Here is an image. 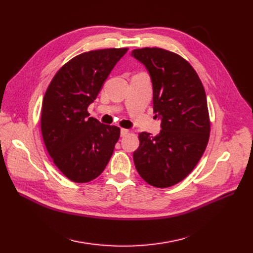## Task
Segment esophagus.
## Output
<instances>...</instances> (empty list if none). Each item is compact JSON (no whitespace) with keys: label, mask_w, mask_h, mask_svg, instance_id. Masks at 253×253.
<instances>
[{"label":"esophagus","mask_w":253,"mask_h":253,"mask_svg":"<svg viewBox=\"0 0 253 253\" xmlns=\"http://www.w3.org/2000/svg\"><path fill=\"white\" fill-rule=\"evenodd\" d=\"M129 133V131L127 129H121V137H125Z\"/></svg>","instance_id":"34e87169"}]
</instances>
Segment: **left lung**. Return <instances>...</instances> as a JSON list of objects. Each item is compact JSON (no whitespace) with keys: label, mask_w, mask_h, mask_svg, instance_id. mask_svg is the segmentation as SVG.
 I'll list each match as a JSON object with an SVG mask.
<instances>
[{"label":"left lung","mask_w":253,"mask_h":253,"mask_svg":"<svg viewBox=\"0 0 253 253\" xmlns=\"http://www.w3.org/2000/svg\"><path fill=\"white\" fill-rule=\"evenodd\" d=\"M131 56L150 74L154 113L161 120L158 135L139 133L134 165L149 184L168 188L191 173L207 147L210 121L205 90L193 66L176 53L142 48Z\"/></svg>","instance_id":"left-lung-1"}]
</instances>
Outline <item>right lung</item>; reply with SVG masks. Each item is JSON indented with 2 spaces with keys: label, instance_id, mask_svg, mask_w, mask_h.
Masks as SVG:
<instances>
[{
  "label": "right lung",
  "instance_id": "right-lung-1",
  "mask_svg": "<svg viewBox=\"0 0 253 253\" xmlns=\"http://www.w3.org/2000/svg\"><path fill=\"white\" fill-rule=\"evenodd\" d=\"M128 48L82 53L52 79L43 98L41 130L53 162L72 181L83 183L101 174L120 137V128L89 117L88 106Z\"/></svg>",
  "mask_w": 253,
  "mask_h": 253
}]
</instances>
